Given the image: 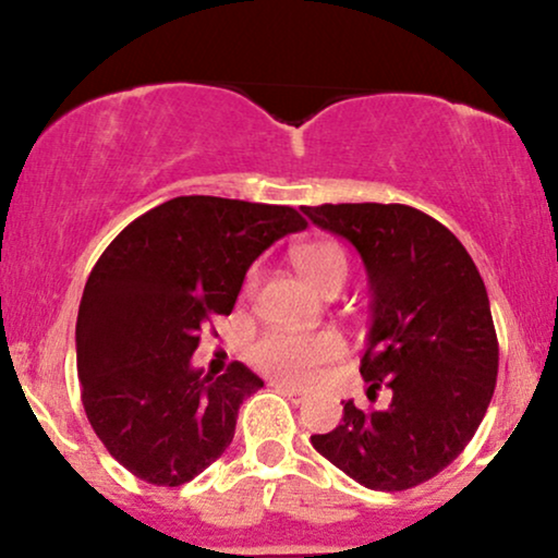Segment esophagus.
I'll return each instance as SVG.
<instances>
[{"mask_svg": "<svg viewBox=\"0 0 558 558\" xmlns=\"http://www.w3.org/2000/svg\"><path fill=\"white\" fill-rule=\"evenodd\" d=\"M272 388L280 390V393L286 396V399H291L293 403H301L306 399V393L296 386H291V383H283V380H272Z\"/></svg>", "mask_w": 558, "mask_h": 558, "instance_id": "esophagus-1", "label": "esophagus"}]
</instances>
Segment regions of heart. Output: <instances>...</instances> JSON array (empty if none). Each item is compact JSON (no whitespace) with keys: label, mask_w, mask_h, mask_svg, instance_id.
<instances>
[{"label":"heart","mask_w":558,"mask_h":558,"mask_svg":"<svg viewBox=\"0 0 558 558\" xmlns=\"http://www.w3.org/2000/svg\"><path fill=\"white\" fill-rule=\"evenodd\" d=\"M293 265L301 278L315 291H323L332 280H345V254L330 241L304 243L293 252ZM345 345L341 336L330 330L319 332H267L248 349V362L275 380L306 386L319 375V369L338 362Z\"/></svg>","instance_id":"heart-1"}]
</instances>
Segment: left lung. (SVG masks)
I'll return each instance as SVG.
<instances>
[{"instance_id":"left-lung-1","label":"left lung","mask_w":558,"mask_h":558,"mask_svg":"<svg viewBox=\"0 0 558 558\" xmlns=\"http://www.w3.org/2000/svg\"><path fill=\"white\" fill-rule=\"evenodd\" d=\"M360 252L373 325L360 373L386 409L343 403L312 446L364 488L409 490L446 470L483 422L498 375V338L483 278L462 241L407 204L301 207Z\"/></svg>"}]
</instances>
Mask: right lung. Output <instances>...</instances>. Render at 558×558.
<instances>
[{"instance_id":"right-lung-1","label":"right lung","mask_w":558,"mask_h":558,"mask_svg":"<svg viewBox=\"0 0 558 558\" xmlns=\"http://www.w3.org/2000/svg\"><path fill=\"white\" fill-rule=\"evenodd\" d=\"M304 228L293 207L178 196L120 230L94 265L75 325L81 401L138 480L178 488L230 446L243 399L265 383L241 362L202 375L191 356L233 312L252 262Z\"/></svg>"}]
</instances>
